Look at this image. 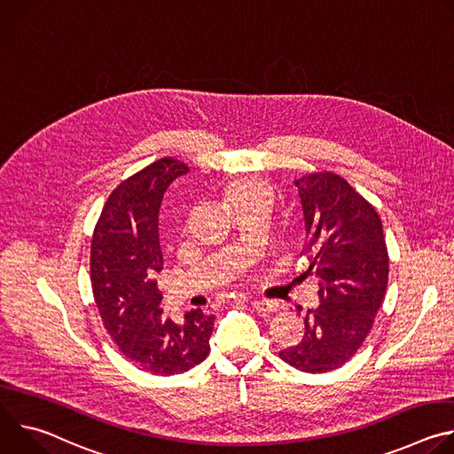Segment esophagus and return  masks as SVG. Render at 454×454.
<instances>
[{
	"mask_svg": "<svg viewBox=\"0 0 454 454\" xmlns=\"http://www.w3.org/2000/svg\"><path fill=\"white\" fill-rule=\"evenodd\" d=\"M251 305H253V309L256 312H261V314H273V312H277L280 309V303L277 300H268V298L253 300Z\"/></svg>",
	"mask_w": 454,
	"mask_h": 454,
	"instance_id": "34e87169",
	"label": "esophagus"
}]
</instances>
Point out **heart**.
I'll use <instances>...</instances> for the list:
<instances>
[{"label": "heart", "mask_w": 454, "mask_h": 454, "mask_svg": "<svg viewBox=\"0 0 454 454\" xmlns=\"http://www.w3.org/2000/svg\"><path fill=\"white\" fill-rule=\"evenodd\" d=\"M258 190H266V184L261 183V181H254V179H239V181H233L228 190H226V200L228 203H235L246 196H249V193L253 192H258Z\"/></svg>", "instance_id": "b5f03b06"}]
</instances>
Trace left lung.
Returning a JSON list of instances; mask_svg holds the SVG:
<instances>
[{"label":"left lung","instance_id":"obj_1","mask_svg":"<svg viewBox=\"0 0 454 454\" xmlns=\"http://www.w3.org/2000/svg\"><path fill=\"white\" fill-rule=\"evenodd\" d=\"M301 201L307 273L319 278V305L305 334L280 357L309 373L343 366L363 345L382 305L390 258L375 208L341 176L323 170L294 179Z\"/></svg>","mask_w":454,"mask_h":454}]
</instances>
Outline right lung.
Here are the masks:
<instances>
[{
	"label": "right lung",
	"mask_w": 454,
	"mask_h": 454,
	"mask_svg": "<svg viewBox=\"0 0 454 454\" xmlns=\"http://www.w3.org/2000/svg\"><path fill=\"white\" fill-rule=\"evenodd\" d=\"M188 172L161 158L123 179L107 198L91 240V287L107 334L140 370L174 375L210 354L214 316L201 309L183 323L161 316L154 275L163 270L158 215L167 186Z\"/></svg>",
	"instance_id": "right-lung-1"
}]
</instances>
